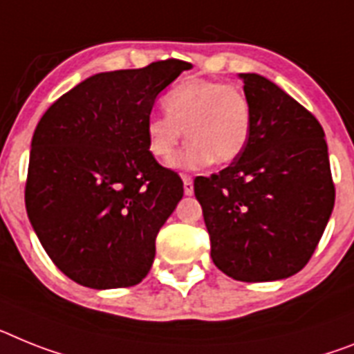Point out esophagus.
Returning a JSON list of instances; mask_svg holds the SVG:
<instances>
[{
	"mask_svg": "<svg viewBox=\"0 0 354 354\" xmlns=\"http://www.w3.org/2000/svg\"><path fill=\"white\" fill-rule=\"evenodd\" d=\"M182 180H183V192H185L187 196L194 194V185H192V178L191 176H185V174H183Z\"/></svg>",
	"mask_w": 354,
	"mask_h": 354,
	"instance_id": "34e87169",
	"label": "esophagus"
}]
</instances>
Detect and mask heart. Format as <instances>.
<instances>
[{"mask_svg": "<svg viewBox=\"0 0 354 354\" xmlns=\"http://www.w3.org/2000/svg\"><path fill=\"white\" fill-rule=\"evenodd\" d=\"M165 115L145 120L151 154L169 160L182 140H191L172 165L203 169L212 162L225 165L241 156L252 131L250 102L236 86L207 79H189L163 97Z\"/></svg>", "mask_w": 354, "mask_h": 354, "instance_id": "obj_1", "label": "heart"}]
</instances>
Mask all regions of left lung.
<instances>
[{"label": "left lung", "instance_id": "8db88e82", "mask_svg": "<svg viewBox=\"0 0 354 354\" xmlns=\"http://www.w3.org/2000/svg\"><path fill=\"white\" fill-rule=\"evenodd\" d=\"M252 108L245 151L227 169L194 180L210 257L228 277L268 283L301 272L335 205L328 144L319 120L275 82L239 73Z\"/></svg>", "mask_w": 354, "mask_h": 354}]
</instances>
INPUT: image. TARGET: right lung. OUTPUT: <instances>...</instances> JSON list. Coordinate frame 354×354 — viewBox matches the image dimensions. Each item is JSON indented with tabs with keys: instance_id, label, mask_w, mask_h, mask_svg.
I'll return each instance as SVG.
<instances>
[{
	"instance_id": "add662e5",
	"label": "right lung",
	"mask_w": 354,
	"mask_h": 354,
	"mask_svg": "<svg viewBox=\"0 0 354 354\" xmlns=\"http://www.w3.org/2000/svg\"><path fill=\"white\" fill-rule=\"evenodd\" d=\"M189 62L95 73L52 104L35 127L26 214L64 275L95 290L135 286L149 273L160 228L183 182L147 147L154 100Z\"/></svg>"
}]
</instances>
